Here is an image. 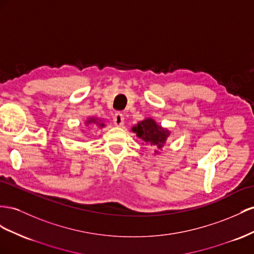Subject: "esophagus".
<instances>
[{
	"label": "esophagus",
	"mask_w": 254,
	"mask_h": 254,
	"mask_svg": "<svg viewBox=\"0 0 254 254\" xmlns=\"http://www.w3.org/2000/svg\"><path fill=\"white\" fill-rule=\"evenodd\" d=\"M114 121V125L117 126V127H121L123 125V122H125V117H123V115L120 113H117L113 118Z\"/></svg>",
	"instance_id": "obj_1"
}]
</instances>
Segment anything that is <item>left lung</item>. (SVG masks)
Here are the masks:
<instances>
[{"instance_id":"8db88e82","label":"left lung","mask_w":254,"mask_h":254,"mask_svg":"<svg viewBox=\"0 0 254 254\" xmlns=\"http://www.w3.org/2000/svg\"><path fill=\"white\" fill-rule=\"evenodd\" d=\"M133 131L137 133L139 138L143 139L147 143H150L151 146H156L158 149L163 146L169 135L167 129H164L162 127L157 126L153 119L140 121L138 125L133 127Z\"/></svg>"}]
</instances>
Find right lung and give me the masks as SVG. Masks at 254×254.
<instances>
[{"label": "right lung", "mask_w": 254, "mask_h": 254, "mask_svg": "<svg viewBox=\"0 0 254 254\" xmlns=\"http://www.w3.org/2000/svg\"><path fill=\"white\" fill-rule=\"evenodd\" d=\"M90 122H95V123H96V120H95V119H90L89 121H87V123H90ZM97 125H99V127H104V123H99V122H98Z\"/></svg>", "instance_id": "add662e5"}]
</instances>
